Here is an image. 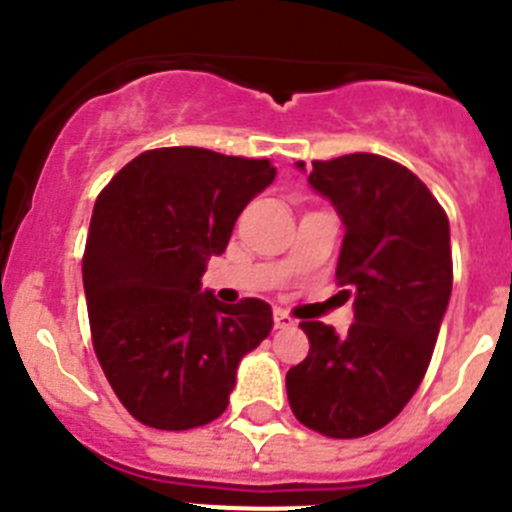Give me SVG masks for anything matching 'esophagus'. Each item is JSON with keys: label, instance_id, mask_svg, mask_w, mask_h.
<instances>
[{"label": "esophagus", "instance_id": "1", "mask_svg": "<svg viewBox=\"0 0 512 512\" xmlns=\"http://www.w3.org/2000/svg\"><path fill=\"white\" fill-rule=\"evenodd\" d=\"M274 325H277V328H289V325H295V320L289 318L287 312L277 307V310H274Z\"/></svg>", "mask_w": 512, "mask_h": 512}]
</instances>
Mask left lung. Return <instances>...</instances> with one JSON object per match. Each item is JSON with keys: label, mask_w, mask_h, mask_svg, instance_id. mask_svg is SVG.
<instances>
[{"label": "left lung", "mask_w": 512, "mask_h": 512, "mask_svg": "<svg viewBox=\"0 0 512 512\" xmlns=\"http://www.w3.org/2000/svg\"><path fill=\"white\" fill-rule=\"evenodd\" d=\"M307 184L346 228L336 279L356 323L346 336L300 323L310 354L287 372L289 408L323 436L361 438L400 415L431 364L454 279L449 217L413 171L377 153L312 161Z\"/></svg>", "instance_id": "left-lung-1"}]
</instances>
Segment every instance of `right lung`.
<instances>
[{"label":"right lung","mask_w":512,"mask_h":512,"mask_svg":"<svg viewBox=\"0 0 512 512\" xmlns=\"http://www.w3.org/2000/svg\"><path fill=\"white\" fill-rule=\"evenodd\" d=\"M274 176L266 158L156 148L97 197L81 266L94 354L140 423L189 431L220 418L238 364L271 333L269 302L223 305L202 274Z\"/></svg>","instance_id":"1"}]
</instances>
